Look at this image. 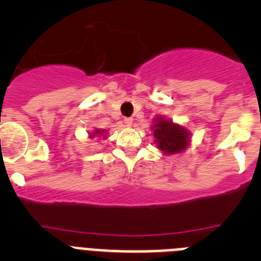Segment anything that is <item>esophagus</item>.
Returning <instances> with one entry per match:
<instances>
[{
	"label": "esophagus",
	"mask_w": 261,
	"mask_h": 261,
	"mask_svg": "<svg viewBox=\"0 0 261 261\" xmlns=\"http://www.w3.org/2000/svg\"><path fill=\"white\" fill-rule=\"evenodd\" d=\"M132 123H133L132 117H125V119H124V124H125V126H130L132 125Z\"/></svg>",
	"instance_id": "1"
}]
</instances>
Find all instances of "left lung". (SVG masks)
<instances>
[{"mask_svg": "<svg viewBox=\"0 0 261 261\" xmlns=\"http://www.w3.org/2000/svg\"><path fill=\"white\" fill-rule=\"evenodd\" d=\"M151 130L156 147L166 155L183 153L191 144L190 130L163 116L155 117Z\"/></svg>", "mask_w": 261, "mask_h": 261, "instance_id": "left-lung-1", "label": "left lung"}]
</instances>
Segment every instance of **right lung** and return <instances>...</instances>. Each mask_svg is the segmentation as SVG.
<instances>
[{"mask_svg": "<svg viewBox=\"0 0 261 261\" xmlns=\"http://www.w3.org/2000/svg\"><path fill=\"white\" fill-rule=\"evenodd\" d=\"M90 138H94V137H105L106 138V132L103 130V129H95V130H93V132L90 133Z\"/></svg>", "mask_w": 261, "mask_h": 261, "instance_id": "right-lung-1", "label": "right lung"}]
</instances>
